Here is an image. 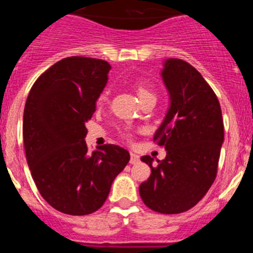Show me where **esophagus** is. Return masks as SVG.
Returning a JSON list of instances; mask_svg holds the SVG:
<instances>
[{"label": "esophagus", "mask_w": 253, "mask_h": 253, "mask_svg": "<svg viewBox=\"0 0 253 253\" xmlns=\"http://www.w3.org/2000/svg\"><path fill=\"white\" fill-rule=\"evenodd\" d=\"M139 162V156L135 153H130V163L131 165H135V163Z\"/></svg>", "instance_id": "34e87169"}]
</instances>
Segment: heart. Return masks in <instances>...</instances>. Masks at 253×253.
<instances>
[{
	"label": "heart",
	"mask_w": 253,
	"mask_h": 253,
	"mask_svg": "<svg viewBox=\"0 0 253 253\" xmlns=\"http://www.w3.org/2000/svg\"><path fill=\"white\" fill-rule=\"evenodd\" d=\"M137 93L139 100L146 99V97H148V96H154L153 92H152L149 88H147L146 86H143V84L137 86ZM107 96H109L107 95V91H104V92L99 96V99H97V106H102V105L107 101ZM124 135L126 138H129V134H124Z\"/></svg>",
	"instance_id": "b5f03b06"
}]
</instances>
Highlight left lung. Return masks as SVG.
Returning a JSON list of instances; mask_svg holds the SVG:
<instances>
[{
    "label": "left lung",
    "instance_id": "left-lung-1",
    "mask_svg": "<svg viewBox=\"0 0 253 253\" xmlns=\"http://www.w3.org/2000/svg\"><path fill=\"white\" fill-rule=\"evenodd\" d=\"M163 81L171 106L153 137L167 151L165 160L152 166L153 158L140 160L152 169L139 194L149 209L178 214L195 207L213 185L224 140L220 104L203 76L185 60L165 63Z\"/></svg>",
    "mask_w": 253,
    "mask_h": 253
}]
</instances>
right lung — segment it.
I'll return each mask as SVG.
<instances>
[{
  "label": "right lung",
  "mask_w": 253,
  "mask_h": 253,
  "mask_svg": "<svg viewBox=\"0 0 253 253\" xmlns=\"http://www.w3.org/2000/svg\"><path fill=\"white\" fill-rule=\"evenodd\" d=\"M110 68L96 58H64L38 78L26 100L22 137L31 176L44 200L69 215L100 209L130 160L116 144L90 153L84 142Z\"/></svg>",
  "instance_id": "1"
}]
</instances>
